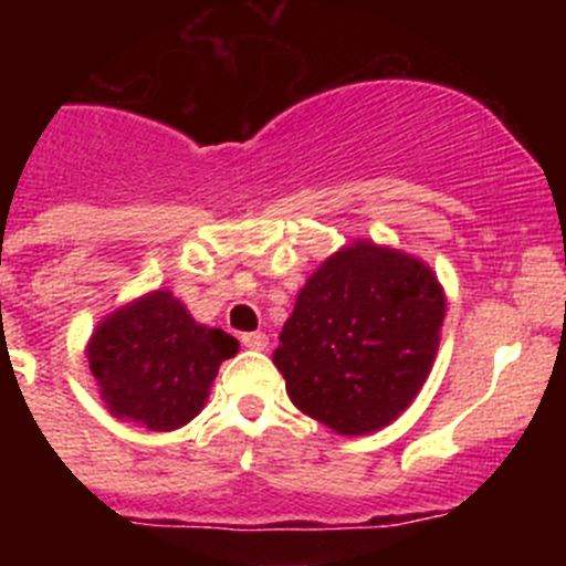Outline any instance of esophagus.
I'll return each mask as SVG.
<instances>
[{"instance_id":"esophagus-1","label":"esophagus","mask_w":566,"mask_h":566,"mask_svg":"<svg viewBox=\"0 0 566 566\" xmlns=\"http://www.w3.org/2000/svg\"><path fill=\"white\" fill-rule=\"evenodd\" d=\"M241 342L249 347V350H265L268 347V336L262 334V331H249V334L241 336Z\"/></svg>"}]
</instances>
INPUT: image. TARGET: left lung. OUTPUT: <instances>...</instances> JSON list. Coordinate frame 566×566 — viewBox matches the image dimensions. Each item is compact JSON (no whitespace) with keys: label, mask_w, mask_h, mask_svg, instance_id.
<instances>
[{"label":"left lung","mask_w":566,"mask_h":566,"mask_svg":"<svg viewBox=\"0 0 566 566\" xmlns=\"http://www.w3.org/2000/svg\"><path fill=\"white\" fill-rule=\"evenodd\" d=\"M443 317L447 293L424 260L358 238L306 279L273 364L295 408L336 436H369L419 397Z\"/></svg>","instance_id":"8db88e82"}]
</instances>
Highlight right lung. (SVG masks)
<instances>
[{
  "label": "right lung",
  "mask_w": 566,
  "mask_h": 566,
  "mask_svg": "<svg viewBox=\"0 0 566 566\" xmlns=\"http://www.w3.org/2000/svg\"><path fill=\"white\" fill-rule=\"evenodd\" d=\"M238 339L197 323L172 290H150L95 325L87 361L106 410L153 432L180 430L205 408Z\"/></svg>",
  "instance_id": "right-lung-1"
}]
</instances>
